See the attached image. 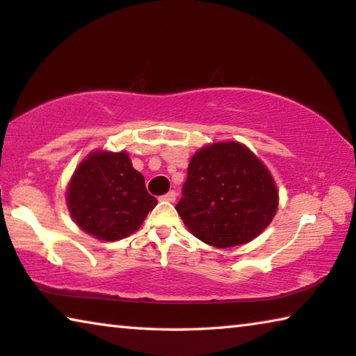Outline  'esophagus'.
<instances>
[{"label":"esophagus","mask_w":356,"mask_h":356,"mask_svg":"<svg viewBox=\"0 0 356 356\" xmlns=\"http://www.w3.org/2000/svg\"><path fill=\"white\" fill-rule=\"evenodd\" d=\"M176 196H177V193L174 192V190H171V192H168L166 195H163L161 200L163 201H171V203H174V201H176Z\"/></svg>","instance_id":"34e87169"}]
</instances>
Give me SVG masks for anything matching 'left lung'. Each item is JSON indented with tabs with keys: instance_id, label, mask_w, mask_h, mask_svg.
Wrapping results in <instances>:
<instances>
[{
	"instance_id": "obj_1",
	"label": "left lung",
	"mask_w": 356,
	"mask_h": 356,
	"mask_svg": "<svg viewBox=\"0 0 356 356\" xmlns=\"http://www.w3.org/2000/svg\"><path fill=\"white\" fill-rule=\"evenodd\" d=\"M176 206L193 236L220 249L246 245L278 209V188L267 166L235 140L201 147L188 164Z\"/></svg>"
}]
</instances>
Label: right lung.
<instances>
[{
	"mask_svg": "<svg viewBox=\"0 0 356 356\" xmlns=\"http://www.w3.org/2000/svg\"><path fill=\"white\" fill-rule=\"evenodd\" d=\"M65 198L75 224L102 241L132 235L158 203L124 150L89 153L73 172Z\"/></svg>",
	"mask_w": 356,
	"mask_h": 356,
	"instance_id": "add662e5",
	"label": "right lung"
}]
</instances>
